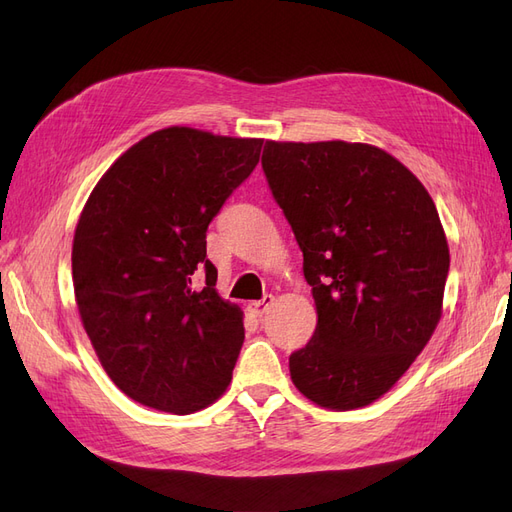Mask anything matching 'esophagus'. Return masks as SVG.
<instances>
[{"mask_svg": "<svg viewBox=\"0 0 512 512\" xmlns=\"http://www.w3.org/2000/svg\"><path fill=\"white\" fill-rule=\"evenodd\" d=\"M275 303V296L273 294H264L262 296V301H254V303H250V311L254 313V315H264V313H267L269 311V307Z\"/></svg>", "mask_w": 512, "mask_h": 512, "instance_id": "esophagus-1", "label": "esophagus"}]
</instances>
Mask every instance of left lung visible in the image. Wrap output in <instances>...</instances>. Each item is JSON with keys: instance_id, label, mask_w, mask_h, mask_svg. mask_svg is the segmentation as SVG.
I'll return each instance as SVG.
<instances>
[{"instance_id": "8db88e82", "label": "left lung", "mask_w": 512, "mask_h": 512, "mask_svg": "<svg viewBox=\"0 0 512 512\" xmlns=\"http://www.w3.org/2000/svg\"><path fill=\"white\" fill-rule=\"evenodd\" d=\"M315 301L311 341L290 356L296 390L330 411L379 400L443 315L449 245L428 190L370 144L273 142L262 152Z\"/></svg>"}]
</instances>
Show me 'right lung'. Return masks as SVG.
Wrapping results in <instances>:
<instances>
[{"label":"right lung","instance_id":"right-lung-1","mask_svg":"<svg viewBox=\"0 0 512 512\" xmlns=\"http://www.w3.org/2000/svg\"><path fill=\"white\" fill-rule=\"evenodd\" d=\"M260 148L258 137L154 131L84 203L72 245L80 320L105 373L144 407L195 413L233 379L243 311L216 290L205 233Z\"/></svg>","mask_w":512,"mask_h":512}]
</instances>
